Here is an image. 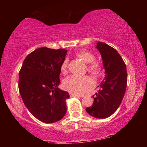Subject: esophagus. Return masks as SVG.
<instances>
[{
  "mask_svg": "<svg viewBox=\"0 0 147 147\" xmlns=\"http://www.w3.org/2000/svg\"><path fill=\"white\" fill-rule=\"evenodd\" d=\"M69 94H70L71 97H73V96H77V97H82V96H80V95H79V94L72 93H69Z\"/></svg>",
  "mask_w": 147,
  "mask_h": 147,
  "instance_id": "34e87169",
  "label": "esophagus"
}]
</instances>
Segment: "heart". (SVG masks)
Returning a JSON list of instances; mask_svg holds the SVG:
<instances>
[{"label":"heart","instance_id":"b5f03b06","mask_svg":"<svg viewBox=\"0 0 147 147\" xmlns=\"http://www.w3.org/2000/svg\"><path fill=\"white\" fill-rule=\"evenodd\" d=\"M76 55L84 62L88 64L87 69L89 72L95 76H100L102 73V67L100 63L94 61L95 56L91 52L82 50L77 52ZM68 60L65 59L60 66L63 74L67 73ZM94 86V82L88 76L71 75L64 79L63 87L65 90L76 94H84L89 91Z\"/></svg>","mask_w":147,"mask_h":147}]
</instances>
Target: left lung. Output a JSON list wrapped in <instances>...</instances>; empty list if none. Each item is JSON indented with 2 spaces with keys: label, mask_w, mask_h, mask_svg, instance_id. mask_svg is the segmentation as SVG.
Returning a JSON list of instances; mask_svg holds the SVG:
<instances>
[{
  "label": "left lung",
  "mask_w": 147,
  "mask_h": 147,
  "mask_svg": "<svg viewBox=\"0 0 147 147\" xmlns=\"http://www.w3.org/2000/svg\"><path fill=\"white\" fill-rule=\"evenodd\" d=\"M96 48L101 54L105 77L98 93L93 95V106L86 108L93 117L105 119L115 112L124 97L127 84L126 67L123 58L113 47L98 42Z\"/></svg>",
  "instance_id": "8db88e82"
}]
</instances>
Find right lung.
<instances>
[{
	"mask_svg": "<svg viewBox=\"0 0 147 147\" xmlns=\"http://www.w3.org/2000/svg\"><path fill=\"white\" fill-rule=\"evenodd\" d=\"M67 53L63 49H37L26 57L19 71V90L24 105L43 123H55L65 115L69 94L58 86Z\"/></svg>",
	"mask_w": 147,
	"mask_h": 147,
	"instance_id": "1",
	"label": "right lung"
}]
</instances>
